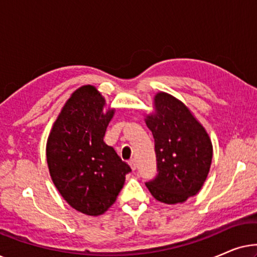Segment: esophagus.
<instances>
[{
	"label": "esophagus",
	"mask_w": 257,
	"mask_h": 257,
	"mask_svg": "<svg viewBox=\"0 0 257 257\" xmlns=\"http://www.w3.org/2000/svg\"><path fill=\"white\" fill-rule=\"evenodd\" d=\"M130 166H131V170H132V171H136L137 164H136V160H135V159H132L131 161H130Z\"/></svg>",
	"instance_id": "1"
}]
</instances>
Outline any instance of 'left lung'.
Wrapping results in <instances>:
<instances>
[{
	"label": "left lung",
	"instance_id": "obj_1",
	"mask_svg": "<svg viewBox=\"0 0 257 257\" xmlns=\"http://www.w3.org/2000/svg\"><path fill=\"white\" fill-rule=\"evenodd\" d=\"M145 122L154 138L158 175L146 182L158 201L175 205L198 194L209 173L213 145L192 111L172 94L158 92Z\"/></svg>",
	"mask_w": 257,
	"mask_h": 257
}]
</instances>
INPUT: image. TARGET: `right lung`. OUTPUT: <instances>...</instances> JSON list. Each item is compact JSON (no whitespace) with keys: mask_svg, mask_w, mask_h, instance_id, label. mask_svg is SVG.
Here are the masks:
<instances>
[{"mask_svg":"<svg viewBox=\"0 0 257 257\" xmlns=\"http://www.w3.org/2000/svg\"><path fill=\"white\" fill-rule=\"evenodd\" d=\"M105 98L83 85L66 100L47 142L51 180L72 208L90 216L104 214L117 200L131 168L104 143L114 108L104 111Z\"/></svg>","mask_w":257,"mask_h":257,"instance_id":"add662e5","label":"right lung"}]
</instances>
